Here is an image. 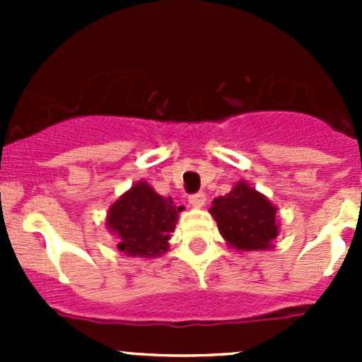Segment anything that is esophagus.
Wrapping results in <instances>:
<instances>
[{
	"instance_id": "1",
	"label": "esophagus",
	"mask_w": 362,
	"mask_h": 362,
	"mask_svg": "<svg viewBox=\"0 0 362 362\" xmlns=\"http://www.w3.org/2000/svg\"><path fill=\"white\" fill-rule=\"evenodd\" d=\"M204 202H206V194H204V192H196V194L189 196V203L196 208L203 206Z\"/></svg>"
}]
</instances>
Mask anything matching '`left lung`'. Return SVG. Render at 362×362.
I'll return each mask as SVG.
<instances>
[{
    "label": "left lung",
    "mask_w": 362,
    "mask_h": 362,
    "mask_svg": "<svg viewBox=\"0 0 362 362\" xmlns=\"http://www.w3.org/2000/svg\"><path fill=\"white\" fill-rule=\"evenodd\" d=\"M210 214L226 242L238 250H266L279 235L276 208L245 182L214 199Z\"/></svg>",
    "instance_id": "left-lung-1"
}]
</instances>
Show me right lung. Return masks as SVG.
<instances>
[{"instance_id":"obj_1","label":"right lung","mask_w":362,"mask_h":362,"mask_svg":"<svg viewBox=\"0 0 362 362\" xmlns=\"http://www.w3.org/2000/svg\"><path fill=\"white\" fill-rule=\"evenodd\" d=\"M180 210L171 198H163L151 185L138 182L112 204L107 226L119 236L117 247L124 254L156 257L168 250Z\"/></svg>"}]
</instances>
